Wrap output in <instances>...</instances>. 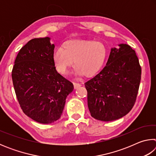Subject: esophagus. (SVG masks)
Listing matches in <instances>:
<instances>
[{"mask_svg": "<svg viewBox=\"0 0 156 156\" xmlns=\"http://www.w3.org/2000/svg\"><path fill=\"white\" fill-rule=\"evenodd\" d=\"M80 86H81L80 84H79V83H73V87H74V89H77L78 87H80Z\"/></svg>", "mask_w": 156, "mask_h": 156, "instance_id": "34e87169", "label": "esophagus"}]
</instances>
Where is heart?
Listing matches in <instances>:
<instances>
[{
  "instance_id": "obj_1",
  "label": "heart",
  "mask_w": 156,
  "mask_h": 156,
  "mask_svg": "<svg viewBox=\"0 0 156 156\" xmlns=\"http://www.w3.org/2000/svg\"><path fill=\"white\" fill-rule=\"evenodd\" d=\"M104 44L93 41L72 39L64 42L61 47L52 54V60L57 72L66 75L73 66L78 75L92 77L101 69L107 56Z\"/></svg>"
}]
</instances>
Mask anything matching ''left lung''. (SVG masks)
Masks as SVG:
<instances>
[{"label":"left lung","mask_w":156,"mask_h":156,"mask_svg":"<svg viewBox=\"0 0 156 156\" xmlns=\"http://www.w3.org/2000/svg\"><path fill=\"white\" fill-rule=\"evenodd\" d=\"M112 48L106 66L84 83L91 115L109 122L123 117L135 104L141 79L136 54L126 44Z\"/></svg>","instance_id":"left-lung-1"}]
</instances>
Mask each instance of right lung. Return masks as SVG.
I'll return each mask as SVG.
<instances>
[{"label":"right lung","instance_id":"right-lung-1","mask_svg":"<svg viewBox=\"0 0 156 156\" xmlns=\"http://www.w3.org/2000/svg\"><path fill=\"white\" fill-rule=\"evenodd\" d=\"M54 47L49 37L31 39L18 52L12 72L15 93L23 112L42 124L59 119L65 100L73 90V84L54 67Z\"/></svg>","mask_w":156,"mask_h":156}]
</instances>
